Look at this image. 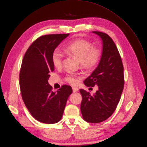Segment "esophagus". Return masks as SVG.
Segmentation results:
<instances>
[{"instance_id":"obj_1","label":"esophagus","mask_w":147,"mask_h":147,"mask_svg":"<svg viewBox=\"0 0 147 147\" xmlns=\"http://www.w3.org/2000/svg\"><path fill=\"white\" fill-rule=\"evenodd\" d=\"M72 90H73L74 92H77L78 91V88H76V87H72Z\"/></svg>"}]
</instances>
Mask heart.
Instances as JSON below:
<instances>
[{"instance_id": "heart-1", "label": "heart", "mask_w": 147, "mask_h": 147, "mask_svg": "<svg viewBox=\"0 0 147 147\" xmlns=\"http://www.w3.org/2000/svg\"><path fill=\"white\" fill-rule=\"evenodd\" d=\"M64 50L66 53L74 55L78 59L82 67L91 68L96 66L100 62L101 56V51L97 47L93 46L92 43L85 39H75L67 44ZM63 55L61 51L56 49L51 55V61L53 66L60 67L62 65ZM80 76L74 74L66 76L65 80L71 85H76L78 82Z\"/></svg>"}]
</instances>
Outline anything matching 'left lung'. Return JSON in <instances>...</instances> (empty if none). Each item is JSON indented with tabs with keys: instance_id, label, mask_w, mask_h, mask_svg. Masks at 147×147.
Returning a JSON list of instances; mask_svg holds the SVG:
<instances>
[{
	"instance_id": "8db88e82",
	"label": "left lung",
	"mask_w": 147,
	"mask_h": 147,
	"mask_svg": "<svg viewBox=\"0 0 147 147\" xmlns=\"http://www.w3.org/2000/svg\"><path fill=\"white\" fill-rule=\"evenodd\" d=\"M102 40V50L99 64L84 83L87 87L97 85L93 95L80 89L81 111L85 121L97 123L110 117L115 111L124 87L123 66L115 42L107 34L92 31Z\"/></svg>"
}]
</instances>
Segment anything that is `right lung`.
<instances>
[{
  "instance_id": "right-lung-1",
  "label": "right lung",
  "mask_w": 147,
  "mask_h": 147,
  "mask_svg": "<svg viewBox=\"0 0 147 147\" xmlns=\"http://www.w3.org/2000/svg\"><path fill=\"white\" fill-rule=\"evenodd\" d=\"M69 35L49 34L40 37L31 45L22 60L20 74L22 98L31 115L42 123L53 124L60 121L67 100L72 92L71 86L66 85L53 92L48 82L49 73L55 69L51 55Z\"/></svg>"
}]
</instances>
